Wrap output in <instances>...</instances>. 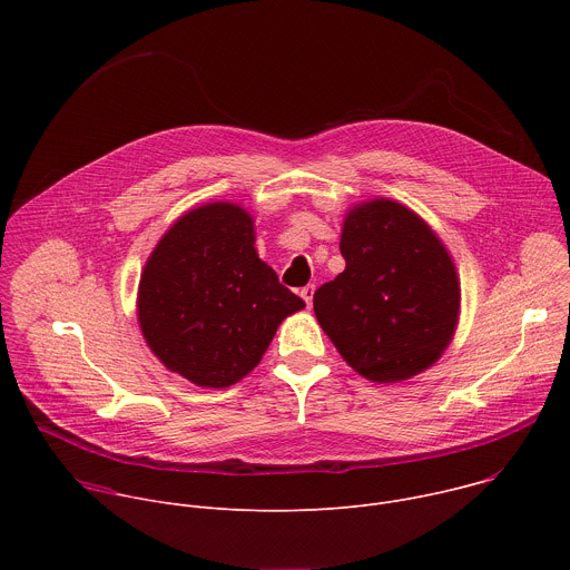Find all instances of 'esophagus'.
I'll use <instances>...</instances> for the list:
<instances>
[{"instance_id": "obj_1", "label": "esophagus", "mask_w": 570, "mask_h": 570, "mask_svg": "<svg viewBox=\"0 0 570 570\" xmlns=\"http://www.w3.org/2000/svg\"><path fill=\"white\" fill-rule=\"evenodd\" d=\"M313 293H315V286H313V284H308V286H304V288L299 291V295H302V299L306 302V306L313 304Z\"/></svg>"}]
</instances>
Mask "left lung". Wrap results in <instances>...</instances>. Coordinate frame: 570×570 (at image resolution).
Listing matches in <instances>:
<instances>
[{
	"mask_svg": "<svg viewBox=\"0 0 570 570\" xmlns=\"http://www.w3.org/2000/svg\"><path fill=\"white\" fill-rule=\"evenodd\" d=\"M345 271L322 284L313 311L361 376L396 383L429 370L460 317V282L440 236L413 209L374 198L343 223Z\"/></svg>",
	"mask_w": 570,
	"mask_h": 570,
	"instance_id": "8db88e82",
	"label": "left lung"
}]
</instances>
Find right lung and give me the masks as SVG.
<instances>
[{"label": "right lung", "mask_w": 570, "mask_h": 570, "mask_svg": "<svg viewBox=\"0 0 570 570\" xmlns=\"http://www.w3.org/2000/svg\"><path fill=\"white\" fill-rule=\"evenodd\" d=\"M304 299L255 250V220L234 203L183 214L150 253L137 291L139 330L171 372L200 387L250 374Z\"/></svg>", "instance_id": "obj_1"}]
</instances>
